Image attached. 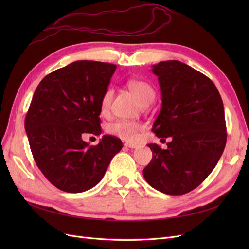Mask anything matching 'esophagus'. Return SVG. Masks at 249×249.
Wrapping results in <instances>:
<instances>
[{"instance_id": "obj_1", "label": "esophagus", "mask_w": 249, "mask_h": 249, "mask_svg": "<svg viewBox=\"0 0 249 249\" xmlns=\"http://www.w3.org/2000/svg\"><path fill=\"white\" fill-rule=\"evenodd\" d=\"M124 146L130 147V148H136V147H138L137 144H135V143H131V142H125L124 143Z\"/></svg>"}]
</instances>
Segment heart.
Here are the masks:
<instances>
[{
  "instance_id": "obj_1",
  "label": "heart",
  "mask_w": 249,
  "mask_h": 249,
  "mask_svg": "<svg viewBox=\"0 0 249 249\" xmlns=\"http://www.w3.org/2000/svg\"><path fill=\"white\" fill-rule=\"evenodd\" d=\"M126 86L130 89V91L137 97V100L142 106H147L155 100L156 93L154 88L144 81L129 80L126 82ZM113 93H114L113 89L108 88L102 96L100 109L103 114L107 113L110 109ZM142 130L143 124L137 122H127V120H116V122L111 123L107 126V132L109 134L127 141L137 140Z\"/></svg>"
}]
</instances>
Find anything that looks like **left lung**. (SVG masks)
<instances>
[{
	"instance_id": "1",
	"label": "left lung",
	"mask_w": 249,
	"mask_h": 249,
	"mask_svg": "<svg viewBox=\"0 0 249 249\" xmlns=\"http://www.w3.org/2000/svg\"><path fill=\"white\" fill-rule=\"evenodd\" d=\"M153 72L161 87L162 109L152 131L171 141L166 149L148 144L153 159L143 176L158 191L186 194L208 178L223 153V103L212 80L178 60L153 65Z\"/></svg>"
}]
</instances>
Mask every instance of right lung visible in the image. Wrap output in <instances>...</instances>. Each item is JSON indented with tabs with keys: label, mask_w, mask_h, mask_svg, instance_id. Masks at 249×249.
I'll use <instances>...</instances> for the list:
<instances>
[{
	"label": "right lung",
	"mask_w": 249,
	"mask_h": 249,
	"mask_svg": "<svg viewBox=\"0 0 249 249\" xmlns=\"http://www.w3.org/2000/svg\"><path fill=\"white\" fill-rule=\"evenodd\" d=\"M115 70V64L81 60L49 73L35 90L25 129L36 165L60 190L91 189L123 148L111 135L95 146L82 139L102 133L100 103Z\"/></svg>",
	"instance_id": "right-lung-1"
}]
</instances>
